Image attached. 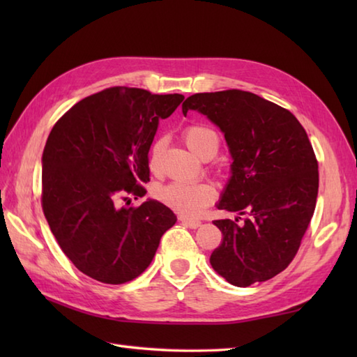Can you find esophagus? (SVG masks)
<instances>
[{"label":"esophagus","instance_id":"esophagus-1","mask_svg":"<svg viewBox=\"0 0 357 357\" xmlns=\"http://www.w3.org/2000/svg\"><path fill=\"white\" fill-rule=\"evenodd\" d=\"M178 219L184 225L190 227V229H198V227L201 225V221H198V219H192V218H187V216H179Z\"/></svg>","mask_w":357,"mask_h":357}]
</instances>
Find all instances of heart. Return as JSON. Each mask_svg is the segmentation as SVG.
<instances>
[{
	"label": "heart",
	"instance_id": "heart-1",
	"mask_svg": "<svg viewBox=\"0 0 357 357\" xmlns=\"http://www.w3.org/2000/svg\"><path fill=\"white\" fill-rule=\"evenodd\" d=\"M183 136L190 150L202 159L207 156L213 158L218 153L219 144H221L213 128L202 124L185 127ZM164 147V138H158L151 144L149 156L151 172L156 173L159 170V159H161ZM156 198L181 215L195 216L199 215L204 208L215 201L216 190L208 183H170L156 188Z\"/></svg>",
	"mask_w": 357,
	"mask_h": 357
}]
</instances>
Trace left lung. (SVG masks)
<instances>
[{
    "label": "left lung",
    "instance_id": "1",
    "mask_svg": "<svg viewBox=\"0 0 357 357\" xmlns=\"http://www.w3.org/2000/svg\"><path fill=\"white\" fill-rule=\"evenodd\" d=\"M188 110L221 128L233 158L218 208L247 216L213 221L222 242L211 267L236 287L271 279L293 261L314 213L319 170L305 128L290 110L238 89L195 93Z\"/></svg>",
    "mask_w": 357,
    "mask_h": 357
}]
</instances>
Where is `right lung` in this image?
Masks as SVG:
<instances>
[{
	"instance_id": "add662e5",
	"label": "right lung",
	"mask_w": 357,
	"mask_h": 357,
	"mask_svg": "<svg viewBox=\"0 0 357 357\" xmlns=\"http://www.w3.org/2000/svg\"><path fill=\"white\" fill-rule=\"evenodd\" d=\"M179 93L110 87L90 95L56 121L43 151L41 206L64 255L89 278L124 284L146 270L176 216L142 198L149 150L159 119L183 102Z\"/></svg>"
}]
</instances>
